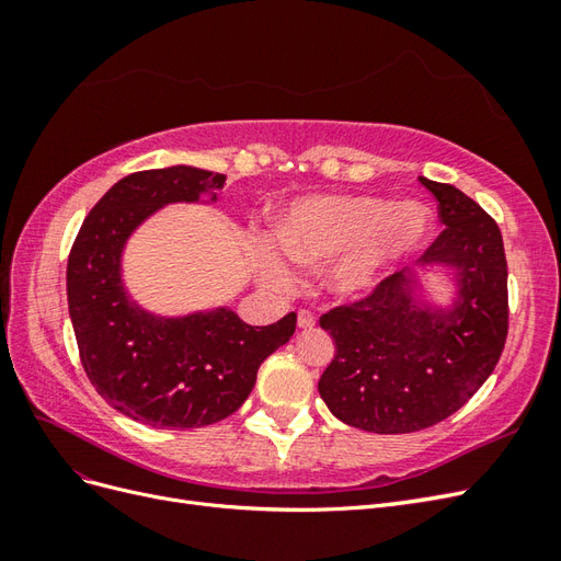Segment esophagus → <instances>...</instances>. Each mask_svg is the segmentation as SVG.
Returning <instances> with one entry per match:
<instances>
[{"instance_id": "obj_1", "label": "esophagus", "mask_w": 561, "mask_h": 561, "mask_svg": "<svg viewBox=\"0 0 561 561\" xmlns=\"http://www.w3.org/2000/svg\"><path fill=\"white\" fill-rule=\"evenodd\" d=\"M316 325V318L311 311H299L297 313V328L299 330H311Z\"/></svg>"}]
</instances>
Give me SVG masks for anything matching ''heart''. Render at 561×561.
I'll use <instances>...</instances> for the list:
<instances>
[{"label": "heart", "instance_id": "obj_1", "mask_svg": "<svg viewBox=\"0 0 561 561\" xmlns=\"http://www.w3.org/2000/svg\"><path fill=\"white\" fill-rule=\"evenodd\" d=\"M433 210L421 201H388L371 194H328L293 203L274 239L260 236L252 262L268 285H287L280 252L299 266L330 268V290L358 299L426 248L433 236Z\"/></svg>", "mask_w": 561, "mask_h": 561}]
</instances>
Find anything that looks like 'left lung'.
Here are the masks:
<instances>
[{
	"label": "left lung",
	"instance_id": "left-lung-1",
	"mask_svg": "<svg viewBox=\"0 0 561 561\" xmlns=\"http://www.w3.org/2000/svg\"><path fill=\"white\" fill-rule=\"evenodd\" d=\"M447 227L419 262L369 297L320 318L336 353L318 393L346 426L396 435L445 421L494 371L507 336V264L499 225L451 184L419 178ZM431 270L453 299L425 295Z\"/></svg>",
	"mask_w": 561,
	"mask_h": 561
}]
</instances>
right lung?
Wrapping results in <instances>:
<instances>
[{
    "label": "right lung",
    "instance_id": "add662e5",
    "mask_svg": "<svg viewBox=\"0 0 561 561\" xmlns=\"http://www.w3.org/2000/svg\"><path fill=\"white\" fill-rule=\"evenodd\" d=\"M225 175L194 165L133 173L83 219L67 262V307L81 365L116 412L151 428L186 431L233 414L297 316L254 328L229 307L163 316L133 299L124 252L147 219L173 203H217Z\"/></svg>",
    "mask_w": 561,
    "mask_h": 561
}]
</instances>
